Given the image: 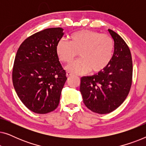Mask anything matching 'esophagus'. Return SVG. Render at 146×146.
I'll return each mask as SVG.
<instances>
[{
  "instance_id": "esophagus-1",
  "label": "esophagus",
  "mask_w": 146,
  "mask_h": 146,
  "mask_svg": "<svg viewBox=\"0 0 146 146\" xmlns=\"http://www.w3.org/2000/svg\"><path fill=\"white\" fill-rule=\"evenodd\" d=\"M72 75V74L71 72H66V76L67 77L71 76Z\"/></svg>"
}]
</instances>
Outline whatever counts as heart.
I'll list each match as a JSON object with an SVG mask.
<instances>
[{"mask_svg": "<svg viewBox=\"0 0 146 146\" xmlns=\"http://www.w3.org/2000/svg\"><path fill=\"white\" fill-rule=\"evenodd\" d=\"M69 39V42L60 40L56 46V54L62 62L70 63L79 54L80 59L67 67L69 72L76 74L90 70L98 73L110 64L114 49L113 40L110 36L83 30L72 34Z\"/></svg>", "mask_w": 146, "mask_h": 146, "instance_id": "1", "label": "heart"}]
</instances>
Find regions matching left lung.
Wrapping results in <instances>:
<instances>
[{
    "label": "left lung",
    "instance_id": "1",
    "mask_svg": "<svg viewBox=\"0 0 146 146\" xmlns=\"http://www.w3.org/2000/svg\"><path fill=\"white\" fill-rule=\"evenodd\" d=\"M108 31L114 41L110 63L98 74L82 77L80 86L86 106L100 114L117 108L128 95L132 82V59L128 46L116 33Z\"/></svg>",
    "mask_w": 146,
    "mask_h": 146
}]
</instances>
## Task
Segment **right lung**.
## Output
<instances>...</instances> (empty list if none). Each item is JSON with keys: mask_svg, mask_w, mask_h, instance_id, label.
I'll return each instance as SVG.
<instances>
[{"mask_svg": "<svg viewBox=\"0 0 146 146\" xmlns=\"http://www.w3.org/2000/svg\"><path fill=\"white\" fill-rule=\"evenodd\" d=\"M63 31L50 28L34 34L21 44L16 54L14 88L24 105L35 113H49L59 104L67 80L56 52Z\"/></svg>", "mask_w": 146, "mask_h": 146, "instance_id": "obj_1", "label": "right lung"}]
</instances>
